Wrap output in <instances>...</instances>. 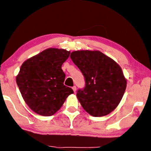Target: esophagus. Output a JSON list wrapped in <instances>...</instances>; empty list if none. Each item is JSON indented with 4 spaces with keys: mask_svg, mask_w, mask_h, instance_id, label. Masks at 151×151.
I'll return each mask as SVG.
<instances>
[{
    "mask_svg": "<svg viewBox=\"0 0 151 151\" xmlns=\"http://www.w3.org/2000/svg\"><path fill=\"white\" fill-rule=\"evenodd\" d=\"M72 88H73V91H74V92H75H75L76 91V86H73V87Z\"/></svg>",
    "mask_w": 151,
    "mask_h": 151,
    "instance_id": "obj_1",
    "label": "esophagus"
}]
</instances>
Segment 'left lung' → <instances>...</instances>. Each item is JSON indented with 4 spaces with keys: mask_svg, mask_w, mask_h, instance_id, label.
Masks as SVG:
<instances>
[{
    "mask_svg": "<svg viewBox=\"0 0 151 151\" xmlns=\"http://www.w3.org/2000/svg\"><path fill=\"white\" fill-rule=\"evenodd\" d=\"M73 63L85 79V87L76 94L83 108L89 114L101 117L115 109L127 88L122 68L99 50H76L70 54Z\"/></svg>",
    "mask_w": 151,
    "mask_h": 151,
    "instance_id": "8db88e82",
    "label": "left lung"
}]
</instances>
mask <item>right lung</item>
Here are the masks:
<instances>
[{
  "mask_svg": "<svg viewBox=\"0 0 151 151\" xmlns=\"http://www.w3.org/2000/svg\"><path fill=\"white\" fill-rule=\"evenodd\" d=\"M70 52L49 48L25 60L16 81L25 103L36 113L52 116L59 110L73 89L64 85L63 64Z\"/></svg>",
  "mask_w": 151,
  "mask_h": 151,
  "instance_id": "add662e5",
  "label": "right lung"
}]
</instances>
